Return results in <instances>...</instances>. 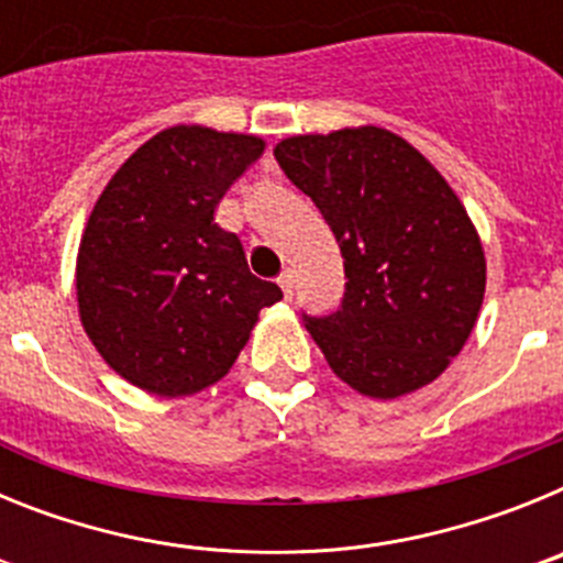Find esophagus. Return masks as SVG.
Here are the masks:
<instances>
[{
    "label": "esophagus",
    "instance_id": "esophagus-1",
    "mask_svg": "<svg viewBox=\"0 0 563 563\" xmlns=\"http://www.w3.org/2000/svg\"><path fill=\"white\" fill-rule=\"evenodd\" d=\"M278 287L285 292V298H292V287H296V278H292V271H285L278 276Z\"/></svg>",
    "mask_w": 563,
    "mask_h": 563
}]
</instances>
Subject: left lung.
I'll list each match as a JSON object with an SVG mask.
<instances>
[{"label": "left lung", "instance_id": "8db88e82", "mask_svg": "<svg viewBox=\"0 0 563 563\" xmlns=\"http://www.w3.org/2000/svg\"><path fill=\"white\" fill-rule=\"evenodd\" d=\"M273 154L341 247V307L305 318L330 369L375 400L429 386L460 355L485 298L482 239L454 188L380 126L292 134Z\"/></svg>", "mask_w": 563, "mask_h": 563}]
</instances>
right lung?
<instances>
[{
    "label": "right lung",
    "mask_w": 563,
    "mask_h": 563,
    "mask_svg": "<svg viewBox=\"0 0 563 563\" xmlns=\"http://www.w3.org/2000/svg\"><path fill=\"white\" fill-rule=\"evenodd\" d=\"M256 134L180 123L112 174L76 262L81 327L112 372L157 397H188L228 375L258 312L282 298L247 271L213 211L258 154Z\"/></svg>",
    "instance_id": "right-lung-1"
}]
</instances>
